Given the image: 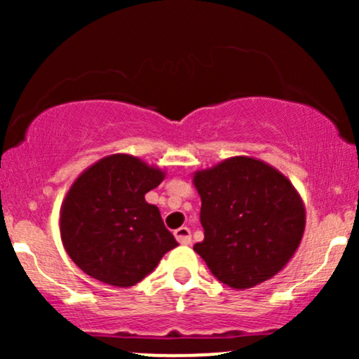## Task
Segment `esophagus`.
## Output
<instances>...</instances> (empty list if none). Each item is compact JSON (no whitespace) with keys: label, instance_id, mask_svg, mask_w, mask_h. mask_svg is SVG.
<instances>
[{"label":"esophagus","instance_id":"esophagus-1","mask_svg":"<svg viewBox=\"0 0 359 359\" xmlns=\"http://www.w3.org/2000/svg\"><path fill=\"white\" fill-rule=\"evenodd\" d=\"M174 236L177 238V241H179L180 245H191V241H192L191 229L185 228V226H182V228H179V229H175Z\"/></svg>","mask_w":359,"mask_h":359}]
</instances>
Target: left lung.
<instances>
[{"label":"left lung","mask_w":359,"mask_h":359,"mask_svg":"<svg viewBox=\"0 0 359 359\" xmlns=\"http://www.w3.org/2000/svg\"><path fill=\"white\" fill-rule=\"evenodd\" d=\"M204 240L194 245L219 282L245 290L285 269L306 229V205L290 179L238 155L194 172Z\"/></svg>","instance_id":"1"}]
</instances>
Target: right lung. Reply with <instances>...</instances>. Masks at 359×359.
Returning <instances> with one entry per match:
<instances>
[{"instance_id":"1","label":"right lung","mask_w":359,"mask_h":359,"mask_svg":"<svg viewBox=\"0 0 359 359\" xmlns=\"http://www.w3.org/2000/svg\"><path fill=\"white\" fill-rule=\"evenodd\" d=\"M165 170L142 158L114 154L81 172L60 205L59 229L65 251L89 277L108 285H137L179 246L145 194Z\"/></svg>"}]
</instances>
